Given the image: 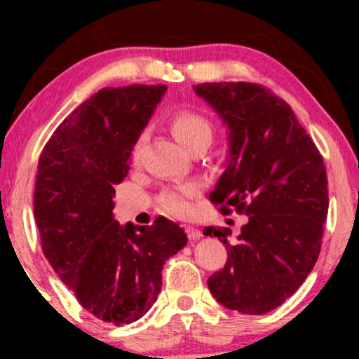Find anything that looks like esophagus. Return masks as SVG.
Masks as SVG:
<instances>
[{"instance_id":"1","label":"esophagus","mask_w":359,"mask_h":359,"mask_svg":"<svg viewBox=\"0 0 359 359\" xmlns=\"http://www.w3.org/2000/svg\"><path fill=\"white\" fill-rule=\"evenodd\" d=\"M185 234H187L189 240H192V241L199 240V238L203 236V233H201V229L192 228V226H187V228H185Z\"/></svg>"}]
</instances>
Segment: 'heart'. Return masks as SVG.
<instances>
[{
	"label": "heart",
	"mask_w": 359,
	"mask_h": 359,
	"mask_svg": "<svg viewBox=\"0 0 359 359\" xmlns=\"http://www.w3.org/2000/svg\"><path fill=\"white\" fill-rule=\"evenodd\" d=\"M170 128L175 138L189 150L197 145H209L214 135L212 123L208 116L196 109H179L172 114ZM148 133L142 131L131 147V156L140 158L143 147H145ZM199 187L196 184H182L174 187H165L158 194V205L163 212L175 217H185L192 211V197L196 196Z\"/></svg>",
	"instance_id": "heart-1"
}]
</instances>
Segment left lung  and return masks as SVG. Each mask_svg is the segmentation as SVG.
Instances as JSON below:
<instances>
[{
  "label": "left lung",
  "instance_id": "left-lung-1",
  "mask_svg": "<svg viewBox=\"0 0 359 359\" xmlns=\"http://www.w3.org/2000/svg\"><path fill=\"white\" fill-rule=\"evenodd\" d=\"M229 130V160L209 194L221 212L248 216L241 234L209 226L228 250L208 280L214 299L241 314H265L297 292L314 269L327 217L323 155L282 97L251 82L194 86Z\"/></svg>",
  "mask_w": 359,
  "mask_h": 359
}]
</instances>
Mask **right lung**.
I'll return each instance as SVG.
<instances>
[{"label": "right lung", "mask_w": 359, "mask_h": 359, "mask_svg": "<svg viewBox=\"0 0 359 359\" xmlns=\"http://www.w3.org/2000/svg\"><path fill=\"white\" fill-rule=\"evenodd\" d=\"M167 86L104 88L53 131L39 160L35 221L45 258L89 314L123 325L150 311L163 265L187 243L167 217L119 226L114 185Z\"/></svg>", "instance_id": "add662e5"}]
</instances>
